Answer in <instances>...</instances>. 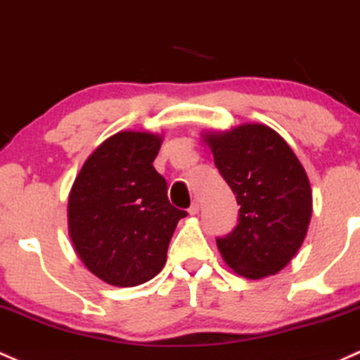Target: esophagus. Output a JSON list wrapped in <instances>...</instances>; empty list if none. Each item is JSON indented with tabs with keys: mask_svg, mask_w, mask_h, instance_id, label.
Here are the masks:
<instances>
[{
	"mask_svg": "<svg viewBox=\"0 0 360 360\" xmlns=\"http://www.w3.org/2000/svg\"><path fill=\"white\" fill-rule=\"evenodd\" d=\"M188 212H190L191 215H196L200 212V203H198V200H195V202L191 203V207L190 209H188Z\"/></svg>",
	"mask_w": 360,
	"mask_h": 360,
	"instance_id": "1",
	"label": "esophagus"
}]
</instances>
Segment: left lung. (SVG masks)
Returning a JSON list of instances; mask_svg holds the SVG:
<instances>
[{"label":"left lung","instance_id":"left-lung-1","mask_svg":"<svg viewBox=\"0 0 360 360\" xmlns=\"http://www.w3.org/2000/svg\"><path fill=\"white\" fill-rule=\"evenodd\" d=\"M205 141L240 205L236 228L215 240L222 259L243 278L276 274L302 247L312 215V191L300 160L264 124L209 132Z\"/></svg>","mask_w":360,"mask_h":360}]
</instances>
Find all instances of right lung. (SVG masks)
Segmentation results:
<instances>
[{
	"label": "right lung",
	"mask_w": 360,
	"mask_h": 360,
	"mask_svg": "<svg viewBox=\"0 0 360 360\" xmlns=\"http://www.w3.org/2000/svg\"><path fill=\"white\" fill-rule=\"evenodd\" d=\"M162 138L124 131L101 143L69 195V234L79 259L101 281L129 288L150 281L167 260L179 219L153 167Z\"/></svg>",
	"instance_id": "right-lung-1"
}]
</instances>
